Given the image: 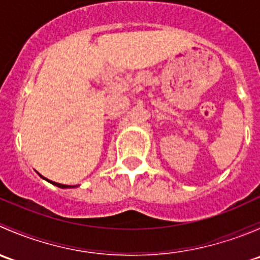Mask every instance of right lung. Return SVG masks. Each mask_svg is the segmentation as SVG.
<instances>
[{"mask_svg":"<svg viewBox=\"0 0 260 260\" xmlns=\"http://www.w3.org/2000/svg\"><path fill=\"white\" fill-rule=\"evenodd\" d=\"M44 179H45V177H44ZM46 181H49V182H51L52 185H55V186H57V187H61V188H67V187H72V186H68V185H62V183H57V182H54V181H50V180H48V179H45ZM75 187V186H74Z\"/></svg>","mask_w":260,"mask_h":260,"instance_id":"add662e5","label":"right lung"}]
</instances>
